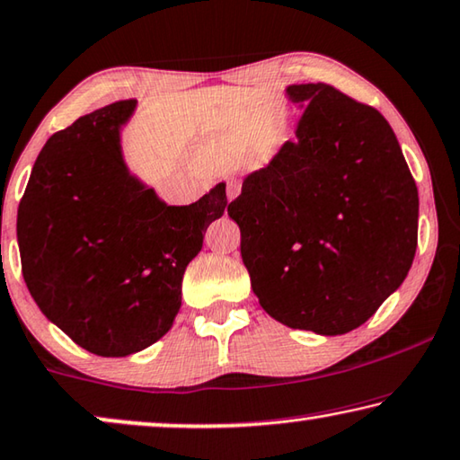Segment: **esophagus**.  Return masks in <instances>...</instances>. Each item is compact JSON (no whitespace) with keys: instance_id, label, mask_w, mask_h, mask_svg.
<instances>
[{"instance_id":"1","label":"esophagus","mask_w":460,"mask_h":460,"mask_svg":"<svg viewBox=\"0 0 460 460\" xmlns=\"http://www.w3.org/2000/svg\"><path fill=\"white\" fill-rule=\"evenodd\" d=\"M238 192H241V182H238L236 178H230L228 190H226V195H228V201H234V199L238 197Z\"/></svg>"}]
</instances>
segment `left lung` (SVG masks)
I'll return each mask as SVG.
<instances>
[{
    "label": "left lung",
    "instance_id": "8db88e82",
    "mask_svg": "<svg viewBox=\"0 0 460 460\" xmlns=\"http://www.w3.org/2000/svg\"><path fill=\"white\" fill-rule=\"evenodd\" d=\"M295 141L244 176L228 205L259 305L322 336L358 328L407 278L419 195L377 110L323 83L288 84Z\"/></svg>",
    "mask_w": 460,
    "mask_h": 460
}]
</instances>
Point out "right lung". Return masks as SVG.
I'll return each instance as SVG.
<instances>
[{"instance_id": "obj_1", "label": "right lung", "mask_w": 460, "mask_h": 460, "mask_svg": "<svg viewBox=\"0 0 460 460\" xmlns=\"http://www.w3.org/2000/svg\"><path fill=\"white\" fill-rule=\"evenodd\" d=\"M137 99L78 118L45 143L18 205L31 296L51 323L99 357H128L168 334L182 276L224 216L226 182L168 205L132 174L122 130Z\"/></svg>"}]
</instances>
